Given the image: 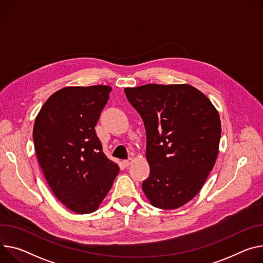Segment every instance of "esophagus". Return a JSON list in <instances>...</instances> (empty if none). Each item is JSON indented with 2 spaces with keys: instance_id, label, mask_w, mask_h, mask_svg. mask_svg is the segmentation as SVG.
Masks as SVG:
<instances>
[{
  "instance_id": "34e87169",
  "label": "esophagus",
  "mask_w": 263,
  "mask_h": 263,
  "mask_svg": "<svg viewBox=\"0 0 263 263\" xmlns=\"http://www.w3.org/2000/svg\"><path fill=\"white\" fill-rule=\"evenodd\" d=\"M132 162H133V159H132V158H129V159H126V160L123 161V163H124L125 166H129Z\"/></svg>"
}]
</instances>
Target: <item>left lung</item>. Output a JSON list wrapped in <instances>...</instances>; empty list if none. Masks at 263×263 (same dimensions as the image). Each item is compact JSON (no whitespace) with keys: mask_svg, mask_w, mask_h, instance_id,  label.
<instances>
[{"mask_svg":"<svg viewBox=\"0 0 263 263\" xmlns=\"http://www.w3.org/2000/svg\"><path fill=\"white\" fill-rule=\"evenodd\" d=\"M125 93L146 128L150 175L142 191L156 208H180L198 194L216 161L218 111L187 84H148Z\"/></svg>","mask_w":263,"mask_h":263,"instance_id":"8db88e82","label":"left lung"}]
</instances>
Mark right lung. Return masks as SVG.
Returning <instances> with one entry per match:
<instances>
[{
    "mask_svg": "<svg viewBox=\"0 0 263 263\" xmlns=\"http://www.w3.org/2000/svg\"><path fill=\"white\" fill-rule=\"evenodd\" d=\"M112 88L65 87L35 117L33 141L41 169L55 197L78 214L97 211L119 172L95 133Z\"/></svg>",
    "mask_w": 263,
    "mask_h": 263,
    "instance_id": "1",
    "label": "right lung"
}]
</instances>
